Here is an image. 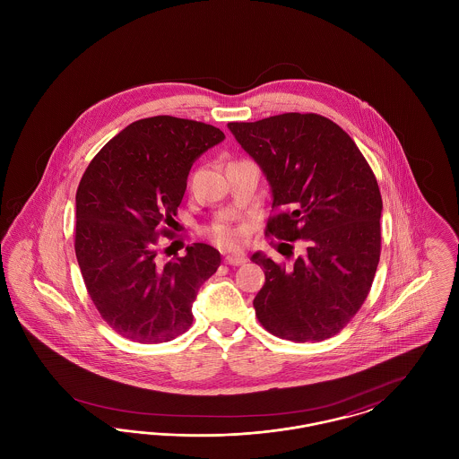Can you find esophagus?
I'll return each mask as SVG.
<instances>
[{"label":"esophagus","mask_w":459,"mask_h":459,"mask_svg":"<svg viewBox=\"0 0 459 459\" xmlns=\"http://www.w3.org/2000/svg\"><path fill=\"white\" fill-rule=\"evenodd\" d=\"M246 256L244 255H229V256H225V263L227 264H232V266H239L242 263H246Z\"/></svg>","instance_id":"obj_1"}]
</instances>
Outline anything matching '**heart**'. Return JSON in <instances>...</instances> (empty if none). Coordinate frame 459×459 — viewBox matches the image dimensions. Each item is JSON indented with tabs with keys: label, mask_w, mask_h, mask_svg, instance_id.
<instances>
[{
	"label": "heart",
	"mask_w": 459,
	"mask_h": 459,
	"mask_svg": "<svg viewBox=\"0 0 459 459\" xmlns=\"http://www.w3.org/2000/svg\"><path fill=\"white\" fill-rule=\"evenodd\" d=\"M212 238L217 240L221 246H227V247H232V246H238L240 242V232L236 227H230V225H225V223H219L215 227H212L210 230Z\"/></svg>",
	"instance_id": "heart-1"
}]
</instances>
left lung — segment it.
<instances>
[{"instance_id": "obj_1", "label": "left lung", "mask_w": 459, "mask_h": 459, "mask_svg": "<svg viewBox=\"0 0 459 459\" xmlns=\"http://www.w3.org/2000/svg\"><path fill=\"white\" fill-rule=\"evenodd\" d=\"M229 129L272 187L275 215L264 234L306 242L290 266L251 256L264 272L256 316L281 339H328L365 303L380 260L382 196L370 165L346 132L316 113L230 122Z\"/></svg>"}]
</instances>
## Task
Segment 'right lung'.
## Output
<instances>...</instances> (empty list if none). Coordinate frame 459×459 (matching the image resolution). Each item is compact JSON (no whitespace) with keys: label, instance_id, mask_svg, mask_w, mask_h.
Returning <instances> with one entry per match:
<instances>
[{"label":"right lung","instance_id":"right-lung-1","mask_svg":"<svg viewBox=\"0 0 459 459\" xmlns=\"http://www.w3.org/2000/svg\"><path fill=\"white\" fill-rule=\"evenodd\" d=\"M223 132L158 115L132 122L92 158L75 195V256L101 318L126 339L167 342L193 324L199 287L220 266L203 242L161 263L160 229L170 225L187 175Z\"/></svg>","mask_w":459,"mask_h":459}]
</instances>
